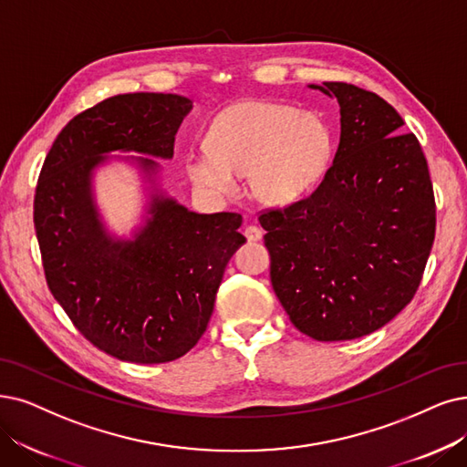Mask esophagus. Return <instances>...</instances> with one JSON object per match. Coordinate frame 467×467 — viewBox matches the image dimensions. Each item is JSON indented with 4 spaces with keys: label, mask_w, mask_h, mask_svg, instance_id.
<instances>
[{
    "label": "esophagus",
    "mask_w": 467,
    "mask_h": 467,
    "mask_svg": "<svg viewBox=\"0 0 467 467\" xmlns=\"http://www.w3.org/2000/svg\"><path fill=\"white\" fill-rule=\"evenodd\" d=\"M244 234H245L247 241H260V239H263V230L256 228V226H247Z\"/></svg>",
    "instance_id": "1"
}]
</instances>
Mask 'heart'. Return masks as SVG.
Instances as JSON below:
<instances>
[{
	"label": "heart",
	"instance_id": "heart-1",
	"mask_svg": "<svg viewBox=\"0 0 467 467\" xmlns=\"http://www.w3.org/2000/svg\"><path fill=\"white\" fill-rule=\"evenodd\" d=\"M333 134L314 113L274 101H239L216 115L207 149L185 155V172L201 192L226 197L249 176L253 197L268 207L303 199L324 176Z\"/></svg>",
	"mask_w": 467,
	"mask_h": 467
}]
</instances>
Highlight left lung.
I'll use <instances>...</instances> for the list:
<instances>
[{
    "label": "left lung",
    "instance_id": "8db88e82",
    "mask_svg": "<svg viewBox=\"0 0 467 467\" xmlns=\"http://www.w3.org/2000/svg\"><path fill=\"white\" fill-rule=\"evenodd\" d=\"M341 107V138L322 183L260 214L270 279L293 326L316 341L383 327L414 298L435 239L427 161L402 117L378 93L314 86Z\"/></svg>",
    "mask_w": 467,
    "mask_h": 467
}]
</instances>
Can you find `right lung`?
Segmentation results:
<instances>
[{
	"label": "right lung",
	"mask_w": 467,
	"mask_h": 467,
	"mask_svg": "<svg viewBox=\"0 0 467 467\" xmlns=\"http://www.w3.org/2000/svg\"><path fill=\"white\" fill-rule=\"evenodd\" d=\"M192 107L176 93L143 91L98 103L61 130L36 188L49 291L91 345L124 362L162 364L190 352L207 329L228 260L245 244L241 214L193 213L159 183L157 159H172ZM113 150L140 153L117 157L137 166L148 192L132 238L106 230L92 195L95 171Z\"/></svg>",
	"instance_id": "1"
}]
</instances>
